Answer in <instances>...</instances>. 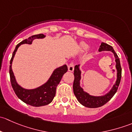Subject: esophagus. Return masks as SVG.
Listing matches in <instances>:
<instances>
[{
  "label": "esophagus",
  "mask_w": 132,
  "mask_h": 132,
  "mask_svg": "<svg viewBox=\"0 0 132 132\" xmlns=\"http://www.w3.org/2000/svg\"><path fill=\"white\" fill-rule=\"evenodd\" d=\"M68 71H73L74 70V64L73 62H71L70 64H69L68 66Z\"/></svg>",
  "instance_id": "obj_1"
}]
</instances>
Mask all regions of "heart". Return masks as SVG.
Segmentation results:
<instances>
[{"instance_id": "obj_1", "label": "heart", "mask_w": 132, "mask_h": 132, "mask_svg": "<svg viewBox=\"0 0 132 132\" xmlns=\"http://www.w3.org/2000/svg\"><path fill=\"white\" fill-rule=\"evenodd\" d=\"M80 48L82 50H85L88 48V45L84 42H82L80 43Z\"/></svg>"}]
</instances>
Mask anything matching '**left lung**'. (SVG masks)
Segmentation results:
<instances>
[{
    "label": "left lung",
    "mask_w": 132,
    "mask_h": 132,
    "mask_svg": "<svg viewBox=\"0 0 132 132\" xmlns=\"http://www.w3.org/2000/svg\"><path fill=\"white\" fill-rule=\"evenodd\" d=\"M98 50L99 52L110 51L114 54L116 59L115 61L116 62V68L117 70V80L110 91L106 94L103 96H91L84 91L83 89L80 86V81L81 79V71L79 69L80 65H76L75 66L73 73L75 77L73 85V93L80 103L88 108H98L102 107V106L104 105L105 103H107L114 96V95L117 92L119 84H120L121 78L122 70L121 67L120 61L113 48L107 43H102Z\"/></svg>",
    "instance_id": "left-lung-1"
}]
</instances>
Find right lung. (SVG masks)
<instances>
[{
  "mask_svg": "<svg viewBox=\"0 0 132 132\" xmlns=\"http://www.w3.org/2000/svg\"><path fill=\"white\" fill-rule=\"evenodd\" d=\"M45 37L43 34L32 36L27 39H25L16 46L15 49L12 55L9 66V75L12 87L14 93L19 99L22 102L34 107H41L46 105L52 102L56 93L57 86L59 84L63 75L68 71V67L66 64L57 68L53 71L48 80L42 86L33 89H26L18 84L15 79L14 73L12 70V62L13 58L20 46L22 44H32L35 39H42Z\"/></svg>",
  "mask_w": 132,
  "mask_h": 132,
  "instance_id": "obj_1",
  "label": "right lung"
}]
</instances>
